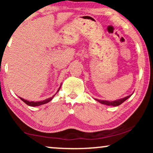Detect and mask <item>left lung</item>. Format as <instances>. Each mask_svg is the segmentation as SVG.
<instances>
[{"instance_id":"left-lung-1","label":"left lung","mask_w":153,"mask_h":153,"mask_svg":"<svg viewBox=\"0 0 153 153\" xmlns=\"http://www.w3.org/2000/svg\"><path fill=\"white\" fill-rule=\"evenodd\" d=\"M132 95V94H131ZM128 95L127 97L121 98V99L119 100H114V101H106V100H97V99H95V100H97V102H99L100 103H101L102 104H105V105H108V106H117L120 105L121 104L123 103L125 100H127L129 97H131V95Z\"/></svg>"}]
</instances>
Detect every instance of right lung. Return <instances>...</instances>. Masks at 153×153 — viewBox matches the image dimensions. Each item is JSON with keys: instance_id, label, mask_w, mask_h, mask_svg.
<instances>
[{"instance_id": "add662e5", "label": "right lung", "mask_w": 153, "mask_h": 153, "mask_svg": "<svg viewBox=\"0 0 153 153\" xmlns=\"http://www.w3.org/2000/svg\"><path fill=\"white\" fill-rule=\"evenodd\" d=\"M61 85H60V88H58L57 93L58 92V91H59V90H60V87H61ZM56 94L52 96L51 97H49V98H48V99H46L45 100H42V101H39V102H33V101H30H30H28V100H24V98H22V97H19V98L22 100L23 102H25V103H26V104H28V106H40V105H42V104H45L48 103V102L51 101V100H52V99H53V98L54 97V96L56 95Z\"/></svg>"}]
</instances>
